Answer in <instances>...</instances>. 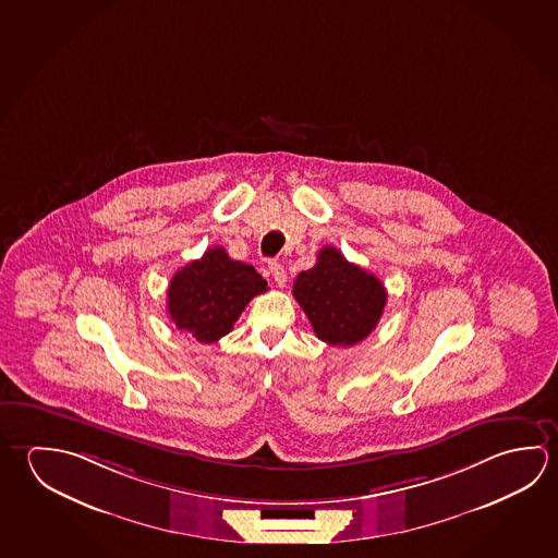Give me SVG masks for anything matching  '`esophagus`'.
I'll list each match as a JSON object with an SVG mask.
<instances>
[{
	"instance_id": "34e87169",
	"label": "esophagus",
	"mask_w": 558,
	"mask_h": 558,
	"mask_svg": "<svg viewBox=\"0 0 558 558\" xmlns=\"http://www.w3.org/2000/svg\"><path fill=\"white\" fill-rule=\"evenodd\" d=\"M268 268H270V275L275 278V282L278 283L280 288H283V286H286V280H288V276L283 272V266L280 265V263H270Z\"/></svg>"
}]
</instances>
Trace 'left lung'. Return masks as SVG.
<instances>
[{"mask_svg": "<svg viewBox=\"0 0 558 558\" xmlns=\"http://www.w3.org/2000/svg\"><path fill=\"white\" fill-rule=\"evenodd\" d=\"M292 293L315 335L337 347L364 341L388 300L384 283L349 263L335 246L319 251L315 266L295 278Z\"/></svg>", "mask_w": 558, "mask_h": 558, "instance_id": "obj_1", "label": "left lung"}]
</instances>
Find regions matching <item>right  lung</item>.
<instances>
[{
    "label": "right lung",
    "mask_w": 558,
    "mask_h": 558,
    "mask_svg": "<svg viewBox=\"0 0 558 558\" xmlns=\"http://www.w3.org/2000/svg\"><path fill=\"white\" fill-rule=\"evenodd\" d=\"M263 292L266 280L255 266L233 260L223 246H214L170 280L167 307L180 331L209 344L226 337L246 303Z\"/></svg>",
    "instance_id": "right-lung-1"
}]
</instances>
